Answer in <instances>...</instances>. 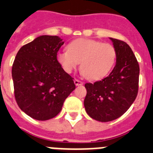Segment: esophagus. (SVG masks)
I'll list each match as a JSON object with an SVG mask.
<instances>
[{
  "instance_id": "esophagus-1",
  "label": "esophagus",
  "mask_w": 153,
  "mask_h": 153,
  "mask_svg": "<svg viewBox=\"0 0 153 153\" xmlns=\"http://www.w3.org/2000/svg\"><path fill=\"white\" fill-rule=\"evenodd\" d=\"M74 84H75L76 86H80V85H83V83L82 81L79 80V79H74Z\"/></svg>"
}]
</instances>
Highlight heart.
<instances>
[{
    "instance_id": "1",
    "label": "heart",
    "mask_w": 153,
    "mask_h": 153,
    "mask_svg": "<svg viewBox=\"0 0 153 153\" xmlns=\"http://www.w3.org/2000/svg\"><path fill=\"white\" fill-rule=\"evenodd\" d=\"M117 52L112 44L80 38L68 44L67 51L60 52L56 60L63 70L71 74L80 63L83 75L92 80L106 76L113 67Z\"/></svg>"
}]
</instances>
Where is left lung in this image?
Masks as SVG:
<instances>
[{"label":"left lung","instance_id":"left-lung-1","mask_svg":"<svg viewBox=\"0 0 153 153\" xmlns=\"http://www.w3.org/2000/svg\"><path fill=\"white\" fill-rule=\"evenodd\" d=\"M117 62L106 77L86 83V112L93 120L109 122L120 117L134 102L139 89L140 66L126 42L111 38Z\"/></svg>","mask_w":153,"mask_h":153}]
</instances>
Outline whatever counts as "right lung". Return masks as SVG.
Instances as JSON below:
<instances>
[{"label":"right lung","instance_id":"add662e5","mask_svg":"<svg viewBox=\"0 0 153 153\" xmlns=\"http://www.w3.org/2000/svg\"><path fill=\"white\" fill-rule=\"evenodd\" d=\"M64 41L42 35L23 46L12 66L14 96L23 112L36 120H50L61 111L76 86L56 60Z\"/></svg>","mask_w":153,"mask_h":153}]
</instances>
